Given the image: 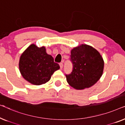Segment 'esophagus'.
I'll return each mask as SVG.
<instances>
[{
	"instance_id": "obj_1",
	"label": "esophagus",
	"mask_w": 125,
	"mask_h": 125,
	"mask_svg": "<svg viewBox=\"0 0 125 125\" xmlns=\"http://www.w3.org/2000/svg\"><path fill=\"white\" fill-rule=\"evenodd\" d=\"M59 66H60V68L62 69V68H63V64L62 63H59Z\"/></svg>"
}]
</instances>
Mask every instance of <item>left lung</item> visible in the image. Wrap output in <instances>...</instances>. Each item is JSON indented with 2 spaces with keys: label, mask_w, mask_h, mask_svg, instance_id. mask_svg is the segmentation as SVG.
<instances>
[{
  "label": "left lung",
  "mask_w": 125,
  "mask_h": 125,
  "mask_svg": "<svg viewBox=\"0 0 125 125\" xmlns=\"http://www.w3.org/2000/svg\"><path fill=\"white\" fill-rule=\"evenodd\" d=\"M70 61L73 70L66 74L68 83L76 89L89 88L101 78L103 73L104 61L95 49L82 45L71 50Z\"/></svg>",
  "instance_id": "8db88e82"
}]
</instances>
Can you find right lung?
I'll list each match as a JSON object with an SVG mask.
<instances>
[{
  "label": "right lung",
  "mask_w": 125,
  "mask_h": 125,
  "mask_svg": "<svg viewBox=\"0 0 125 125\" xmlns=\"http://www.w3.org/2000/svg\"><path fill=\"white\" fill-rule=\"evenodd\" d=\"M60 67L54 62L52 55L46 52L45 47L34 44L28 47L21 55L19 68L22 76L34 85H41L50 80L51 76Z\"/></svg>",
  "instance_id": "add662e5"
}]
</instances>
